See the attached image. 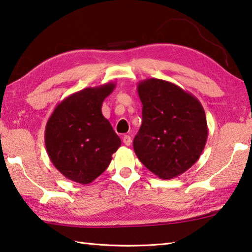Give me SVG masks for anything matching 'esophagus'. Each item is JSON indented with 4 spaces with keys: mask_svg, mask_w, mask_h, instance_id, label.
I'll use <instances>...</instances> for the list:
<instances>
[{
    "mask_svg": "<svg viewBox=\"0 0 252 252\" xmlns=\"http://www.w3.org/2000/svg\"><path fill=\"white\" fill-rule=\"evenodd\" d=\"M123 143L126 145V146H129V145L131 144V137L129 135H124L123 137Z\"/></svg>",
    "mask_w": 252,
    "mask_h": 252,
    "instance_id": "34e87169",
    "label": "esophagus"
}]
</instances>
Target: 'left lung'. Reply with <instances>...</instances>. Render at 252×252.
Returning a JSON list of instances; mask_svg holds the SVG:
<instances>
[{"label":"left lung","instance_id":"1","mask_svg":"<svg viewBox=\"0 0 252 252\" xmlns=\"http://www.w3.org/2000/svg\"><path fill=\"white\" fill-rule=\"evenodd\" d=\"M143 123L134 151L147 169L161 179L184 174L199 159L208 137L204 107L189 92L158 78L139 82Z\"/></svg>","mask_w":252,"mask_h":252}]
</instances>
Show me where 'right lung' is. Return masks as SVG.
I'll return each mask as SVG.
<instances>
[{
  "label": "right lung",
  "mask_w": 252,
  "mask_h": 252,
  "mask_svg": "<svg viewBox=\"0 0 252 252\" xmlns=\"http://www.w3.org/2000/svg\"><path fill=\"white\" fill-rule=\"evenodd\" d=\"M116 87L106 83L74 93L57 104L45 127L47 155L60 173L87 185L107 168L122 145L101 114L104 99Z\"/></svg>",
  "instance_id": "right-lung-1"
}]
</instances>
